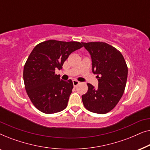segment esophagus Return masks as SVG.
Here are the masks:
<instances>
[{
    "instance_id": "34e87169",
    "label": "esophagus",
    "mask_w": 150,
    "mask_h": 150,
    "mask_svg": "<svg viewBox=\"0 0 150 150\" xmlns=\"http://www.w3.org/2000/svg\"><path fill=\"white\" fill-rule=\"evenodd\" d=\"M79 84V82L76 81V80H74L73 81V85L74 87H76V86Z\"/></svg>"
}]
</instances>
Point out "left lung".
I'll return each mask as SVG.
<instances>
[{
  "instance_id": "8db88e82",
  "label": "left lung",
  "mask_w": 150,
  "mask_h": 150,
  "mask_svg": "<svg viewBox=\"0 0 150 150\" xmlns=\"http://www.w3.org/2000/svg\"><path fill=\"white\" fill-rule=\"evenodd\" d=\"M89 52L92 71L97 74L98 87L87 83L88 91L82 96L85 107L98 114L107 113L124 94L128 77V67L120 51L105 42H82Z\"/></svg>"
}]
</instances>
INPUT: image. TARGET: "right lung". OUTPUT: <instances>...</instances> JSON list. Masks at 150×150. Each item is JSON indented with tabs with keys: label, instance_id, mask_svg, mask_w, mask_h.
<instances>
[{
	"label": "right lung",
	"instance_id": "add662e5",
	"mask_svg": "<svg viewBox=\"0 0 150 150\" xmlns=\"http://www.w3.org/2000/svg\"><path fill=\"white\" fill-rule=\"evenodd\" d=\"M78 42L48 40L37 45L24 65V86L33 105L41 112L52 114L64 110L73 89L71 80L63 81L55 74L69 55L82 48Z\"/></svg>",
	"mask_w": 150,
	"mask_h": 150
}]
</instances>
